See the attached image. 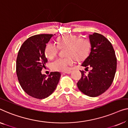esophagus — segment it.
I'll return each mask as SVG.
<instances>
[{
	"label": "esophagus",
	"mask_w": 128,
	"mask_h": 128,
	"mask_svg": "<svg viewBox=\"0 0 128 128\" xmlns=\"http://www.w3.org/2000/svg\"><path fill=\"white\" fill-rule=\"evenodd\" d=\"M71 70H67V71H65V72H64V73H66V74H70L71 73Z\"/></svg>",
	"instance_id": "esophagus-1"
}]
</instances>
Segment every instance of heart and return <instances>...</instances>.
<instances>
[{
    "label": "heart",
    "mask_w": 128,
    "mask_h": 128,
    "mask_svg": "<svg viewBox=\"0 0 128 128\" xmlns=\"http://www.w3.org/2000/svg\"><path fill=\"white\" fill-rule=\"evenodd\" d=\"M56 45L49 42L46 44L44 52L46 57L52 59L58 54L59 48L64 47L65 58H59L50 63L51 69L55 71H66L75 62V59L82 62L87 58L91 50V44L90 40L86 37H79L77 35L66 34L57 39Z\"/></svg>",
    "instance_id": "b5f03b06"
}]
</instances>
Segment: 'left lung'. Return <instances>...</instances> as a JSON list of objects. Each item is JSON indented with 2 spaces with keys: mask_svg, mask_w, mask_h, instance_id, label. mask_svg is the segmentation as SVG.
<instances>
[{
  "mask_svg": "<svg viewBox=\"0 0 128 128\" xmlns=\"http://www.w3.org/2000/svg\"><path fill=\"white\" fill-rule=\"evenodd\" d=\"M89 38L91 52L82 66L86 67V70L91 67V70L88 74L80 70L82 77L77 86L84 94L96 97L108 90L113 83L117 58L111 42L102 34L94 33L89 36Z\"/></svg>",
  "mask_w": 128,
  "mask_h": 128,
  "instance_id": "left-lung-1",
  "label": "left lung"
}]
</instances>
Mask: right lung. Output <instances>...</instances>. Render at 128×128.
Here are the masks:
<instances>
[{"instance_id":"add662e5","label":"right lung","mask_w":128,"mask_h":128,"mask_svg":"<svg viewBox=\"0 0 128 128\" xmlns=\"http://www.w3.org/2000/svg\"><path fill=\"white\" fill-rule=\"evenodd\" d=\"M53 34H38L32 36L23 43L16 62V75L20 86L33 98L44 99L56 89L61 74L51 72L47 76L41 70L48 62L44 49Z\"/></svg>"}]
</instances>
